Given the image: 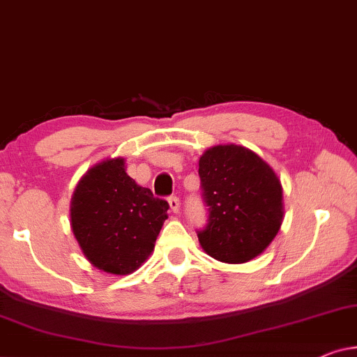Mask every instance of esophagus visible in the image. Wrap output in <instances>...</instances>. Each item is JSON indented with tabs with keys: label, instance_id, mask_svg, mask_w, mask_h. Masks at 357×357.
I'll use <instances>...</instances> for the list:
<instances>
[{
	"label": "esophagus",
	"instance_id": "34e87169",
	"mask_svg": "<svg viewBox=\"0 0 357 357\" xmlns=\"http://www.w3.org/2000/svg\"><path fill=\"white\" fill-rule=\"evenodd\" d=\"M168 204H169V208H172L173 213L179 212V199L176 197V195H172V197H168Z\"/></svg>",
	"mask_w": 357,
	"mask_h": 357
}]
</instances>
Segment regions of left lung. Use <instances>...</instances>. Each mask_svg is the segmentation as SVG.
<instances>
[{"mask_svg": "<svg viewBox=\"0 0 357 357\" xmlns=\"http://www.w3.org/2000/svg\"><path fill=\"white\" fill-rule=\"evenodd\" d=\"M207 225L197 231L210 257L244 264L272 243L283 222V190L257 153L241 145H217L199 160Z\"/></svg>", "mask_w": 357, "mask_h": 357, "instance_id": "1", "label": "left lung"}]
</instances>
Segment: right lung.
Listing matches in <instances>:
<instances>
[{
	"label": "right lung",
	"instance_id": "add662e5",
	"mask_svg": "<svg viewBox=\"0 0 357 357\" xmlns=\"http://www.w3.org/2000/svg\"><path fill=\"white\" fill-rule=\"evenodd\" d=\"M168 208L167 200L128 176L123 158H113L80 179L71 202V227L93 267L128 275L153 250Z\"/></svg>",
	"mask_w": 357,
	"mask_h": 357
}]
</instances>
